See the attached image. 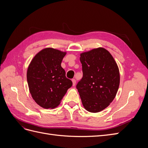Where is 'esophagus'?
Here are the masks:
<instances>
[{"label":"esophagus","mask_w":148,"mask_h":148,"mask_svg":"<svg viewBox=\"0 0 148 148\" xmlns=\"http://www.w3.org/2000/svg\"><path fill=\"white\" fill-rule=\"evenodd\" d=\"M71 81H72V83H73V86H75V85L76 84V80H75V79H73L72 80H71Z\"/></svg>","instance_id":"esophagus-1"}]
</instances>
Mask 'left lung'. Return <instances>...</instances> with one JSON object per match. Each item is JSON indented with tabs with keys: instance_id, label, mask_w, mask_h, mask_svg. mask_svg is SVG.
Returning a JSON list of instances; mask_svg holds the SVG:
<instances>
[{
	"instance_id": "8db88e82",
	"label": "left lung",
	"mask_w": 148,
	"mask_h": 148,
	"mask_svg": "<svg viewBox=\"0 0 148 148\" xmlns=\"http://www.w3.org/2000/svg\"><path fill=\"white\" fill-rule=\"evenodd\" d=\"M83 78L77 85L84 109L92 113L108 107L117 95L120 84L118 65L103 47L80 53Z\"/></svg>"
}]
</instances>
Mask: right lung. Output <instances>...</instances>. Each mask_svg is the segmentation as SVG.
<instances>
[{
    "label": "right lung",
    "mask_w": 148,
    "mask_h": 148,
    "mask_svg": "<svg viewBox=\"0 0 148 148\" xmlns=\"http://www.w3.org/2000/svg\"><path fill=\"white\" fill-rule=\"evenodd\" d=\"M66 52L51 47L43 49L31 60L27 70L29 91L34 101L44 109L60 104L72 82L61 66Z\"/></svg>",
    "instance_id": "right-lung-1"
}]
</instances>
